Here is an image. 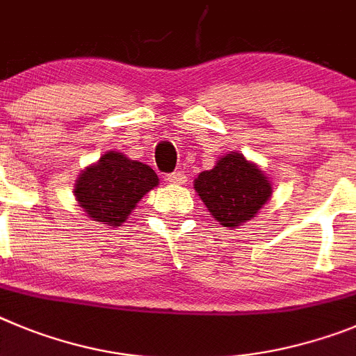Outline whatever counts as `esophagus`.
<instances>
[{"label":"esophagus","instance_id":"obj_1","mask_svg":"<svg viewBox=\"0 0 356 356\" xmlns=\"http://www.w3.org/2000/svg\"><path fill=\"white\" fill-rule=\"evenodd\" d=\"M186 175L182 172H174V174H168L166 175V182H170V184H186Z\"/></svg>","mask_w":356,"mask_h":356}]
</instances>
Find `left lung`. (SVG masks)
Masks as SVG:
<instances>
[{"label": "left lung", "mask_w": 356, "mask_h": 356, "mask_svg": "<svg viewBox=\"0 0 356 356\" xmlns=\"http://www.w3.org/2000/svg\"><path fill=\"white\" fill-rule=\"evenodd\" d=\"M193 188L211 216L230 230L254 220L273 193L264 170L238 150L218 158L211 170L200 172Z\"/></svg>", "instance_id": "1"}]
</instances>
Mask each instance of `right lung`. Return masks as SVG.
Wrapping results in <instances>:
<instances>
[{
  "instance_id": "add662e5",
  "label": "right lung",
  "mask_w": 356,
  "mask_h": 356,
  "mask_svg": "<svg viewBox=\"0 0 356 356\" xmlns=\"http://www.w3.org/2000/svg\"><path fill=\"white\" fill-rule=\"evenodd\" d=\"M158 184L159 177L149 165L108 150L99 161L83 168L74 182V197L94 222L120 227L143 195Z\"/></svg>"
}]
</instances>
